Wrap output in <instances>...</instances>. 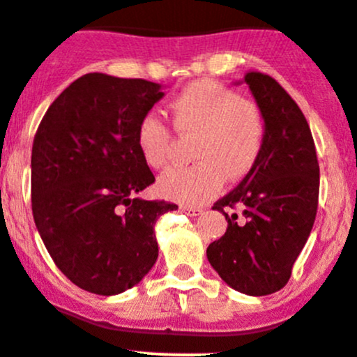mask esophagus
Instances as JSON below:
<instances>
[{
  "instance_id": "obj_1",
  "label": "esophagus",
  "mask_w": 357,
  "mask_h": 357,
  "mask_svg": "<svg viewBox=\"0 0 357 357\" xmlns=\"http://www.w3.org/2000/svg\"><path fill=\"white\" fill-rule=\"evenodd\" d=\"M180 210H182L185 215H189V217H197V215L203 213V210H201V208H197V206H185V204H183V206H180Z\"/></svg>"
}]
</instances>
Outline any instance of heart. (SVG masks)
Wrapping results in <instances>:
<instances>
[{
    "instance_id": "obj_1",
    "label": "heart",
    "mask_w": 357,
    "mask_h": 357,
    "mask_svg": "<svg viewBox=\"0 0 357 357\" xmlns=\"http://www.w3.org/2000/svg\"><path fill=\"white\" fill-rule=\"evenodd\" d=\"M180 137H194L190 156L196 163L175 167L158 180L168 199L201 204L213 199L225 180L245 178L255 168L266 144V116L259 104L232 88L203 79L183 88L170 104ZM137 147L144 163L163 168L170 161L174 133L158 114L149 112L137 126Z\"/></svg>"
}]
</instances>
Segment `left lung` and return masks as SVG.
Listing matches in <instances>:
<instances>
[{"instance_id": "obj_1", "label": "left lung", "mask_w": 357, "mask_h": 357, "mask_svg": "<svg viewBox=\"0 0 357 357\" xmlns=\"http://www.w3.org/2000/svg\"><path fill=\"white\" fill-rule=\"evenodd\" d=\"M266 116L267 135L255 168L213 204L227 231L206 248L208 262L231 288L262 297L280 291L307 243L317 211L319 165L307 119L274 77L246 73ZM243 208L245 222L225 207Z\"/></svg>"}]
</instances>
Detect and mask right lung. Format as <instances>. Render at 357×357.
<instances>
[{
    "label": "right lung",
    "instance_id": "right-lung-1",
    "mask_svg": "<svg viewBox=\"0 0 357 357\" xmlns=\"http://www.w3.org/2000/svg\"><path fill=\"white\" fill-rule=\"evenodd\" d=\"M163 95L153 81L90 73L55 98L38 126L34 222L55 266L90 294L135 287L158 259L154 224L178 208L135 196L154 182L137 126Z\"/></svg>",
    "mask_w": 357,
    "mask_h": 357
}]
</instances>
